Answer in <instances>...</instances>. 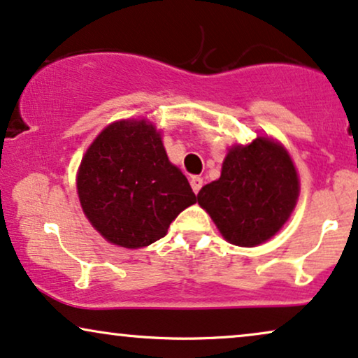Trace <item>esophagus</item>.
<instances>
[{"mask_svg": "<svg viewBox=\"0 0 358 358\" xmlns=\"http://www.w3.org/2000/svg\"><path fill=\"white\" fill-rule=\"evenodd\" d=\"M189 185H192L193 192L198 194V193H200L201 187H203V178H201V176H192V178H189Z\"/></svg>", "mask_w": 358, "mask_h": 358, "instance_id": "esophagus-1", "label": "esophagus"}]
</instances>
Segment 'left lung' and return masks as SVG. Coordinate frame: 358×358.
<instances>
[{
  "instance_id": "obj_1",
  "label": "left lung",
  "mask_w": 358,
  "mask_h": 358,
  "mask_svg": "<svg viewBox=\"0 0 358 358\" xmlns=\"http://www.w3.org/2000/svg\"><path fill=\"white\" fill-rule=\"evenodd\" d=\"M299 196V178L291 157L273 140L257 137L234 147L221 176L205 185L198 203L210 213L226 241L252 248L282 228Z\"/></svg>"
}]
</instances>
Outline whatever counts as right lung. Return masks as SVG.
<instances>
[{
	"mask_svg": "<svg viewBox=\"0 0 358 358\" xmlns=\"http://www.w3.org/2000/svg\"><path fill=\"white\" fill-rule=\"evenodd\" d=\"M78 192L94 228L130 250L164 238L180 211L196 201L187 176L169 162L160 134L145 120L102 130L83 158Z\"/></svg>",
	"mask_w": 358,
	"mask_h": 358,
	"instance_id": "add662e5",
	"label": "right lung"
}]
</instances>
